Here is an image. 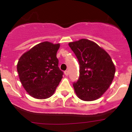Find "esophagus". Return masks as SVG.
I'll list each match as a JSON object with an SVG mask.
<instances>
[{"instance_id":"34e87169","label":"esophagus","mask_w":132,"mask_h":132,"mask_svg":"<svg viewBox=\"0 0 132 132\" xmlns=\"http://www.w3.org/2000/svg\"><path fill=\"white\" fill-rule=\"evenodd\" d=\"M64 74H65V75H66V76H68V75H69V71H64Z\"/></svg>"}]
</instances>
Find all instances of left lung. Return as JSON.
Listing matches in <instances>:
<instances>
[{"instance_id": "8db88e82", "label": "left lung", "mask_w": 132, "mask_h": 132, "mask_svg": "<svg viewBox=\"0 0 132 132\" xmlns=\"http://www.w3.org/2000/svg\"><path fill=\"white\" fill-rule=\"evenodd\" d=\"M68 45L80 64V77L73 84L78 97L85 101L98 99L114 77L116 68L110 55L96 43L85 38Z\"/></svg>"}]
</instances>
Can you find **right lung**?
Listing matches in <instances>:
<instances>
[{
    "mask_svg": "<svg viewBox=\"0 0 132 132\" xmlns=\"http://www.w3.org/2000/svg\"><path fill=\"white\" fill-rule=\"evenodd\" d=\"M60 44L44 42L23 54L17 64L19 78L24 89L33 97L52 96L61 80L63 72L58 67L56 54Z\"/></svg>",
    "mask_w": 132,
    "mask_h": 132,
    "instance_id": "add662e5",
    "label": "right lung"
}]
</instances>
